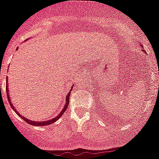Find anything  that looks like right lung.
Wrapping results in <instances>:
<instances>
[{"label":"right lung","instance_id":"add662e5","mask_svg":"<svg viewBox=\"0 0 159 159\" xmlns=\"http://www.w3.org/2000/svg\"><path fill=\"white\" fill-rule=\"evenodd\" d=\"M16 50H18V48L16 49ZM71 90H73V88L71 89ZM6 93H7V98H8V100H9V103H10V106H11V108H12L14 110H15V113L18 114V115L19 116V117H21L27 123H28V124L30 125H33V126H46V125H50L52 124V123H54V122H55V121H57L58 119H59V117H61L62 115H63V113L65 112V110L67 109V108H68V104H69V96H70V93H71V91L70 92L68 93V95H67V97H66V103H65V105H64V108L63 109V110L60 112V113H59V115L57 116V117H54L53 119L51 120H49V121H45V122H35V121H31V120L28 119V118H26V117H23V116L21 115V114H19V113L18 112V111L16 110V109L15 108V106H13L12 104H11V101L10 100V95H9V92H8V82H6Z\"/></svg>","mask_w":159,"mask_h":159}]
</instances>
